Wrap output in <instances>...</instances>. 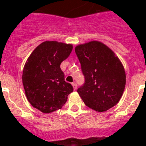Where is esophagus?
<instances>
[{
    "instance_id": "1",
    "label": "esophagus",
    "mask_w": 146,
    "mask_h": 146,
    "mask_svg": "<svg viewBox=\"0 0 146 146\" xmlns=\"http://www.w3.org/2000/svg\"><path fill=\"white\" fill-rule=\"evenodd\" d=\"M72 85V87H73V89H74V90H76V89L77 88V86L75 82H73Z\"/></svg>"
}]
</instances>
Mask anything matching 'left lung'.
Listing matches in <instances>:
<instances>
[{
    "label": "left lung",
    "instance_id": "8db88e82",
    "mask_svg": "<svg viewBox=\"0 0 146 146\" xmlns=\"http://www.w3.org/2000/svg\"><path fill=\"white\" fill-rule=\"evenodd\" d=\"M75 52L86 80L77 93L85 104L99 113L116 105L126 86V73L118 56L98 41L78 44Z\"/></svg>",
    "mask_w": 146,
    "mask_h": 146
}]
</instances>
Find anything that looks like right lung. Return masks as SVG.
Returning a JSON list of instances; mask_svg holds the SVG:
<instances>
[{
  "label": "right lung",
  "instance_id": "add662e5",
  "mask_svg": "<svg viewBox=\"0 0 146 146\" xmlns=\"http://www.w3.org/2000/svg\"><path fill=\"white\" fill-rule=\"evenodd\" d=\"M72 44L46 41L33 50L25 62L22 80L32 106L43 113L61 109L73 91L60 68L72 51Z\"/></svg>",
  "mask_w": 146,
  "mask_h": 146
}]
</instances>
